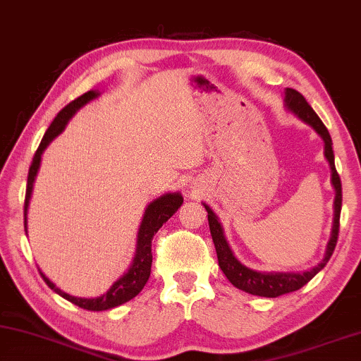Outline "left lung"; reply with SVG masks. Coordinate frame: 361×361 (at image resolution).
<instances>
[{
  "label": "left lung",
  "instance_id": "obj_1",
  "mask_svg": "<svg viewBox=\"0 0 361 361\" xmlns=\"http://www.w3.org/2000/svg\"><path fill=\"white\" fill-rule=\"evenodd\" d=\"M286 103L288 106V109L295 112L302 122H306L307 125H311L312 128L319 133V135L324 137L325 141V157L326 160L330 161L331 166V182L334 185V190H336V198H334V225H333V233H331V239L328 243V249H326V255L322 263H319L317 267L306 271V273L301 274H293V273H257L254 269L245 268L244 264L239 263L236 260V257L233 255V252L230 249L228 243L224 236V230L220 226L219 220L216 217L209 206L204 204L206 211H207V220H209V228H211V236L214 245H216V252H217V258H219V267L224 271V274L226 276L233 286L236 288L243 290L245 293L250 295H257V296H267V298H276V296L286 295L290 292H295V290H300L302 286L312 279V277L319 273V271L325 267L330 260L334 247H336L338 243V236H339V217H341V206H343V185H341V177L336 171V166H334V154H333V142H331V136L328 133L326 126L322 122L320 117L315 114L306 98L302 97L300 92L293 90V88H287L286 90Z\"/></svg>",
  "mask_w": 361,
  "mask_h": 361
}]
</instances>
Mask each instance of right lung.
<instances>
[{"mask_svg": "<svg viewBox=\"0 0 361 361\" xmlns=\"http://www.w3.org/2000/svg\"><path fill=\"white\" fill-rule=\"evenodd\" d=\"M97 92H87L80 94L79 98H75L71 103L66 104L63 109L56 114L54 122L44 135L42 141L37 147L36 154L33 157V161H31V166L28 171V180H27V193H25V206H23V214H25V231H27V209H28V201L31 197V188H33V182L37 173V168H39L41 163V154L44 149L47 147L49 142L52 141L55 136H59L60 133L65 128L68 120L73 117V114L79 109V107L84 106L87 101L97 98ZM184 203V198L180 197L179 193H168L163 195L154 203H150L147 211L144 214L142 225L139 228V236H137V250L136 257L133 260L131 268L128 273L120 277V279L114 283V286L107 290L104 295L98 296V298H75V296L68 295L61 292L59 287H55L54 282H50L46 276H42L44 282L54 290L55 293H59L63 298L71 301L73 305L79 306L82 309H87V311H106V309H112L116 306L123 305V302L130 301L135 298V296L141 292L144 288L145 282L149 281L150 277V268H152V239H154L155 233L161 228L164 222H168V219L173 217V214L177 212V209Z\"/></svg>", "mask_w": 361, "mask_h": 361, "instance_id": "obj_1", "label": "right lung"}]
</instances>
